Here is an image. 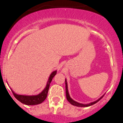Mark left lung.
Wrapping results in <instances>:
<instances>
[{
  "mask_svg": "<svg viewBox=\"0 0 123 123\" xmlns=\"http://www.w3.org/2000/svg\"><path fill=\"white\" fill-rule=\"evenodd\" d=\"M65 90H66L67 99L68 101L71 104V105H74V106H79V107H87V106H91V105H93V104L97 103L101 99L103 98V96H104V95L103 96H102L99 99H98L97 100H96V101H94V102H90V103H89V104H81V103H79V102H76V101H75V100H73V99L70 97L69 92H68V85H67V81L66 79H65Z\"/></svg>",
  "mask_w": 123,
  "mask_h": 123,
  "instance_id": "1",
  "label": "left lung"
}]
</instances>
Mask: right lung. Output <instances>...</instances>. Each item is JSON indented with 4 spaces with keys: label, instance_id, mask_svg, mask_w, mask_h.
Instances as JSON below:
<instances>
[{
    "label": "right lung",
    "instance_id": "obj_1",
    "mask_svg": "<svg viewBox=\"0 0 123 123\" xmlns=\"http://www.w3.org/2000/svg\"><path fill=\"white\" fill-rule=\"evenodd\" d=\"M56 72L57 71L55 70L51 73V74H50V76H49V79H48V82H47L45 88L43 89V90L42 92H40L39 94H38V95H30V96H28V95H18V94L15 93L12 90V89H11V90H12L14 96L15 97V98L17 99V100H19V102L23 103V104L27 105H38V104H41V103L43 102L46 99V98L47 95H48V90H49V89L50 83L52 81V80L53 78L54 77V76L56 75Z\"/></svg>",
    "mask_w": 123,
    "mask_h": 123
}]
</instances>
